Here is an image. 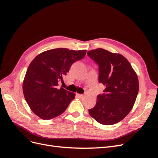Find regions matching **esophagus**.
<instances>
[{"instance_id":"esophagus-1","label":"esophagus","mask_w":158,"mask_h":158,"mask_svg":"<svg viewBox=\"0 0 158 158\" xmlns=\"http://www.w3.org/2000/svg\"><path fill=\"white\" fill-rule=\"evenodd\" d=\"M76 96H77L79 99H82L84 98V95L82 94H76Z\"/></svg>"}]
</instances>
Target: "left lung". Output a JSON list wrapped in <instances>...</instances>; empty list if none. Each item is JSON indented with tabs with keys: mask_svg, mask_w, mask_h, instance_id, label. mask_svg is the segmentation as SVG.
<instances>
[{
	"mask_svg": "<svg viewBox=\"0 0 158 158\" xmlns=\"http://www.w3.org/2000/svg\"><path fill=\"white\" fill-rule=\"evenodd\" d=\"M99 65V82L106 88L97 97L90 116L104 125L122 121L130 113L139 89L138 76L125 56L102 48L88 51Z\"/></svg>",
	"mask_w": 158,
	"mask_h": 158,
	"instance_id": "obj_1",
	"label": "left lung"
}]
</instances>
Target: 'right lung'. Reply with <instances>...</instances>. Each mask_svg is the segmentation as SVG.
<instances>
[{
    "mask_svg": "<svg viewBox=\"0 0 158 158\" xmlns=\"http://www.w3.org/2000/svg\"><path fill=\"white\" fill-rule=\"evenodd\" d=\"M85 54L86 50L57 48L41 52L31 62L22 89L26 102L37 116L49 120L66 109L75 94L59 88V82H63L72 64Z\"/></svg>",
    "mask_w": 158,
    "mask_h": 158,
    "instance_id": "obj_1",
    "label": "right lung"
}]
</instances>
